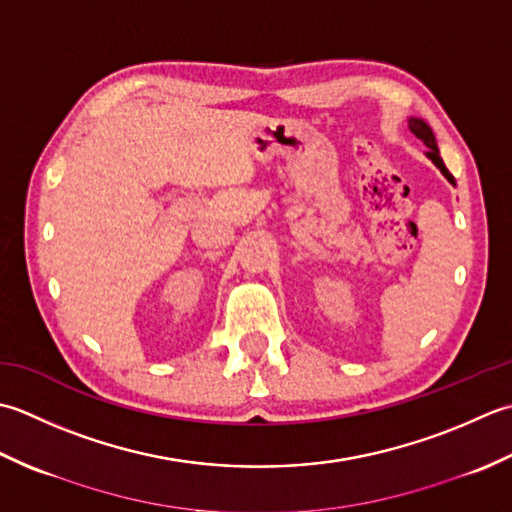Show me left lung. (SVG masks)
Here are the masks:
<instances>
[{"label":"left lung","mask_w":512,"mask_h":512,"mask_svg":"<svg viewBox=\"0 0 512 512\" xmlns=\"http://www.w3.org/2000/svg\"><path fill=\"white\" fill-rule=\"evenodd\" d=\"M409 132H411V134H415V137L420 139V141L426 145V148H429V152H426V156H429V159L437 165V168H440V172L446 176V181L455 185L453 174L446 170V165H444L442 156H440V150H437L435 134H433V130L429 128V123H424L422 119H415V117H411V119H409Z\"/></svg>","instance_id":"left-lung-1"}]
</instances>
